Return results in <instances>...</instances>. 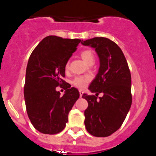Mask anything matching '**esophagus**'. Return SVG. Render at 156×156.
Segmentation results:
<instances>
[{
	"mask_svg": "<svg viewBox=\"0 0 156 156\" xmlns=\"http://www.w3.org/2000/svg\"><path fill=\"white\" fill-rule=\"evenodd\" d=\"M83 92L82 91V90H80V97H82V95H83Z\"/></svg>",
	"mask_w": 156,
	"mask_h": 156,
	"instance_id": "1",
	"label": "esophagus"
}]
</instances>
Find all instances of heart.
<instances>
[{"label": "heart", "instance_id": "1", "mask_svg": "<svg viewBox=\"0 0 156 156\" xmlns=\"http://www.w3.org/2000/svg\"><path fill=\"white\" fill-rule=\"evenodd\" d=\"M81 58H83V60L87 64H90L91 62H94V55L92 52V51L90 50H83V51H81L80 53ZM66 69H69V63L66 65ZM90 77L89 76H77L75 77L73 81H72V83L73 86H75L76 87L80 88V89H83L86 87V85L87 84V83L90 81Z\"/></svg>", "mask_w": 156, "mask_h": 156}]
</instances>
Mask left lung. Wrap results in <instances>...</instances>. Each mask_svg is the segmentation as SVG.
<instances>
[{
    "label": "left lung",
    "instance_id": "obj_1",
    "mask_svg": "<svg viewBox=\"0 0 156 156\" xmlns=\"http://www.w3.org/2000/svg\"><path fill=\"white\" fill-rule=\"evenodd\" d=\"M82 44L95 48L100 59L98 73L89 86L96 95L83 94L88 102L84 124L95 137H108L122 126L132 103L131 75L118 45L105 37H94ZM103 96L97 99V95Z\"/></svg>",
    "mask_w": 156,
    "mask_h": 156
}]
</instances>
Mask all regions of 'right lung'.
<instances>
[{"label":"right lung","mask_w":156,"mask_h":156,"mask_svg":"<svg viewBox=\"0 0 156 156\" xmlns=\"http://www.w3.org/2000/svg\"><path fill=\"white\" fill-rule=\"evenodd\" d=\"M80 42L79 39L48 36L30 55L26 72L25 102L30 122L41 133L61 132L68 122L69 112L79 98L78 90L63 78L66 65ZM57 86L66 90L64 95L56 91Z\"/></svg>","instance_id":"obj_1"}]
</instances>
